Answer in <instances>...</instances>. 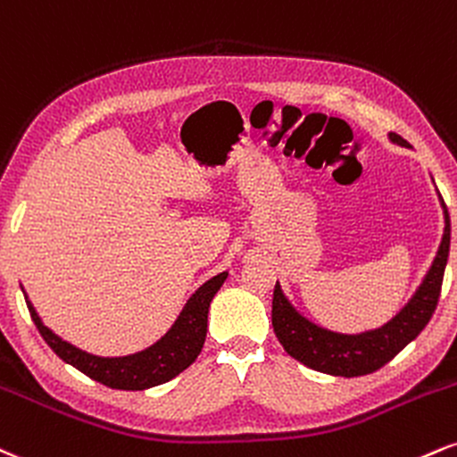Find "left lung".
I'll list each match as a JSON object with an SVG mask.
<instances>
[{
	"instance_id": "1",
	"label": "left lung",
	"mask_w": 457,
	"mask_h": 457,
	"mask_svg": "<svg viewBox=\"0 0 457 457\" xmlns=\"http://www.w3.org/2000/svg\"><path fill=\"white\" fill-rule=\"evenodd\" d=\"M389 141L400 145V147H411L409 141H404L395 132H389ZM438 201H441L443 207L445 230L436 256H434L430 270L421 280L420 288L412 293L409 303L389 323L378 327V329L363 331V334H337V331L325 329V327L305 319L288 302L280 282H276L271 323L284 351L297 361H302L303 366L316 370V372L353 378L377 372L398 355L402 348L411 345L421 334L423 327L430 323L438 303V295H441L445 267H447L449 244H452V222H449V212L441 192H438Z\"/></svg>"
}]
</instances>
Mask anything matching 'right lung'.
<instances>
[{
  "label": "right lung",
  "mask_w": 457,
  "mask_h": 457,
  "mask_svg": "<svg viewBox=\"0 0 457 457\" xmlns=\"http://www.w3.org/2000/svg\"><path fill=\"white\" fill-rule=\"evenodd\" d=\"M227 276L228 271H222L218 276L209 278L203 287H198L196 293L187 299L184 310L177 316L173 327L155 345L123 357L94 355V353L70 345L68 340H63L62 336H57L55 331L48 329L42 323L40 314L36 312L34 303L27 297L25 288L23 295L37 331L59 359H63L70 366H74L83 374H87L89 378L98 380V383L111 389L143 391L175 378L177 374L184 372L187 366L195 363L203 345H205L209 303H212L213 295L227 280Z\"/></svg>",
  "instance_id": "1"
}]
</instances>
